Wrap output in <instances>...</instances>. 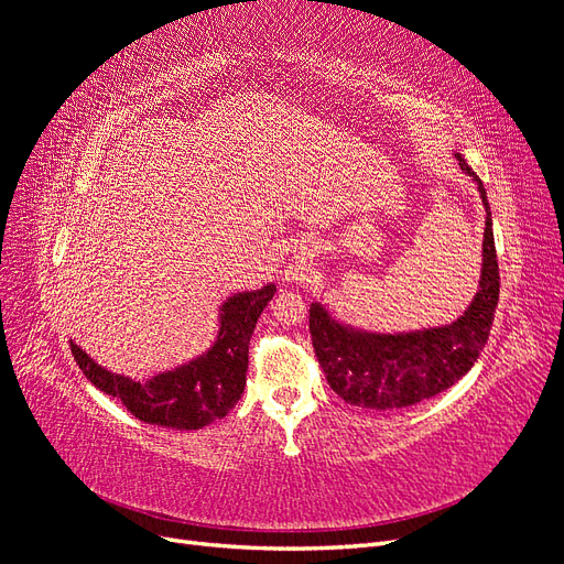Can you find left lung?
Segmentation results:
<instances>
[{"label":"left lung","mask_w":564,"mask_h":564,"mask_svg":"<svg viewBox=\"0 0 564 564\" xmlns=\"http://www.w3.org/2000/svg\"><path fill=\"white\" fill-rule=\"evenodd\" d=\"M458 158L477 183L487 207L480 289L468 311L447 327L409 334H369L338 324L319 303L311 305V336L332 390L365 409H404L454 386L480 357L499 305V261L482 181Z\"/></svg>","instance_id":"1"}]
</instances>
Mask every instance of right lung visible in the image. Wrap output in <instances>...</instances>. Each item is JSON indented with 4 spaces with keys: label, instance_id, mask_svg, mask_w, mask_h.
<instances>
[{
    "label": "right lung",
    "instance_id": "add662e5",
    "mask_svg": "<svg viewBox=\"0 0 564 564\" xmlns=\"http://www.w3.org/2000/svg\"><path fill=\"white\" fill-rule=\"evenodd\" d=\"M272 294H275V284L228 299L220 308L216 344L197 360L181 365L174 371L158 373L145 383L96 365L73 340L70 350L84 377L106 395L117 398L139 421L176 431H197L216 419H224L242 398L249 340L256 319Z\"/></svg>",
    "mask_w": 564,
    "mask_h": 564
}]
</instances>
